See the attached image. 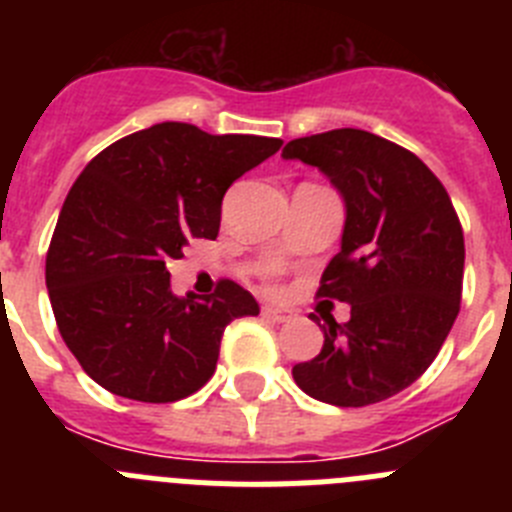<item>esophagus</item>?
I'll list each match as a JSON object with an SVG mask.
<instances>
[{"label":"esophagus","mask_w":512,"mask_h":512,"mask_svg":"<svg viewBox=\"0 0 512 512\" xmlns=\"http://www.w3.org/2000/svg\"><path fill=\"white\" fill-rule=\"evenodd\" d=\"M261 315H264L266 320H271V323H289V320H292V312L274 305H266L264 310H261Z\"/></svg>","instance_id":"obj_1"}]
</instances>
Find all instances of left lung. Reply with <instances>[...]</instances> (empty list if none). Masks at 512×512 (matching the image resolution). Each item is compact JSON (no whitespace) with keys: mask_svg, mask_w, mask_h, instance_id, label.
I'll list each match as a JSON object with an SVG mask.
<instances>
[{"mask_svg":"<svg viewBox=\"0 0 512 512\" xmlns=\"http://www.w3.org/2000/svg\"><path fill=\"white\" fill-rule=\"evenodd\" d=\"M284 158L318 166L346 200L341 251L318 297L351 305L325 318L320 354L295 364L310 397L364 408L397 395L433 364L461 307L464 230L438 176L408 148L356 128L289 140Z\"/></svg>","mask_w":512,"mask_h":512,"instance_id":"1","label":"left lung"}]
</instances>
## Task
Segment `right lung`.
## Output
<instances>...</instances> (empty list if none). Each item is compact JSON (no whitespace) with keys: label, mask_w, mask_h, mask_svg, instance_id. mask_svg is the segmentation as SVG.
<instances>
[{"label":"right lung","mask_w":512,"mask_h":512,"mask_svg":"<svg viewBox=\"0 0 512 512\" xmlns=\"http://www.w3.org/2000/svg\"><path fill=\"white\" fill-rule=\"evenodd\" d=\"M282 148L264 135H210L158 122L115 140L71 187L45 256V284L71 354L104 390L176 402L215 374L230 320L259 315L233 279L176 297L166 261L217 238L230 184Z\"/></svg>","instance_id":"1"}]
</instances>
